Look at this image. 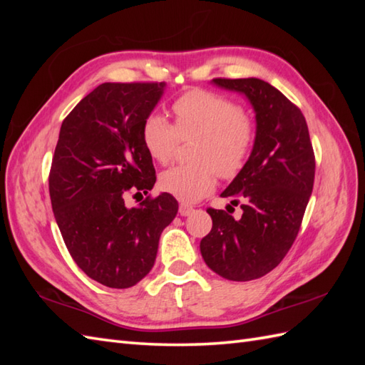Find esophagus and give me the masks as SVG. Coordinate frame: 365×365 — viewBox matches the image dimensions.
Instances as JSON below:
<instances>
[{"instance_id": "1", "label": "esophagus", "mask_w": 365, "mask_h": 365, "mask_svg": "<svg viewBox=\"0 0 365 365\" xmlns=\"http://www.w3.org/2000/svg\"><path fill=\"white\" fill-rule=\"evenodd\" d=\"M192 210H195V208L188 204H180V207H178V213H180V216H188Z\"/></svg>"}]
</instances>
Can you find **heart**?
I'll list each match as a JSON object with an SVG mask.
<instances>
[{"label": "heart", "instance_id": "b5f03b06", "mask_svg": "<svg viewBox=\"0 0 365 365\" xmlns=\"http://www.w3.org/2000/svg\"><path fill=\"white\" fill-rule=\"evenodd\" d=\"M173 111L175 123L152 113L143 122L141 139L150 158L168 165L180 139L197 138L192 147L195 163L175 166L160 175V187L183 202L208 195L216 173L234 178L250 160L255 144V125L234 100L207 91H191L178 97Z\"/></svg>", "mask_w": 365, "mask_h": 365}]
</instances>
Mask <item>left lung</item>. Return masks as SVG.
I'll list each match as a JSON object with an SVG mask.
<instances>
[{
    "instance_id": "8db88e82",
    "label": "left lung",
    "mask_w": 365,
    "mask_h": 365,
    "mask_svg": "<svg viewBox=\"0 0 365 365\" xmlns=\"http://www.w3.org/2000/svg\"><path fill=\"white\" fill-rule=\"evenodd\" d=\"M213 83L246 96L257 128L250 160L221 192L242 207V218L207 208L213 226L200 240V254L221 277L252 281L274 269L298 235L314 188L315 155L304 115L281 91L259 78Z\"/></svg>"
}]
</instances>
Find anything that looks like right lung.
<instances>
[{"mask_svg": "<svg viewBox=\"0 0 365 365\" xmlns=\"http://www.w3.org/2000/svg\"><path fill=\"white\" fill-rule=\"evenodd\" d=\"M163 91L165 83L100 84L64 119L54 149L48 187L61 235L76 265L111 289L149 274L178 210L169 192L125 205L157 180L141 128Z\"/></svg>", "mask_w": 365, "mask_h": 365, "instance_id": "add662e5", "label": "right lung"}]
</instances>
